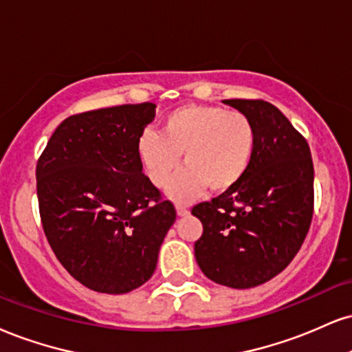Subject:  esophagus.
Listing matches in <instances>:
<instances>
[{"mask_svg":"<svg viewBox=\"0 0 352 352\" xmlns=\"http://www.w3.org/2000/svg\"><path fill=\"white\" fill-rule=\"evenodd\" d=\"M177 214H179V217H187L188 208L184 205H177Z\"/></svg>","mask_w":352,"mask_h":352,"instance_id":"1","label":"esophagus"}]
</instances>
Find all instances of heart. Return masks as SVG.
<instances>
[{
  "label": "heart",
  "mask_w": 352,
  "mask_h": 352,
  "mask_svg": "<svg viewBox=\"0 0 352 352\" xmlns=\"http://www.w3.org/2000/svg\"><path fill=\"white\" fill-rule=\"evenodd\" d=\"M256 128L251 118L213 104H185L160 122V134L146 129L138 139L139 164L151 184L170 187L177 200L197 197L203 187L213 193L230 192L241 184L256 152Z\"/></svg>",
  "instance_id": "heart-1"
}]
</instances>
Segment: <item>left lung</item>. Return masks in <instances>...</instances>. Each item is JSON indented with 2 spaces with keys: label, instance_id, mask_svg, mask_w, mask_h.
<instances>
[{
  "label": "left lung",
  "instance_id": "obj_1",
  "mask_svg": "<svg viewBox=\"0 0 352 352\" xmlns=\"http://www.w3.org/2000/svg\"><path fill=\"white\" fill-rule=\"evenodd\" d=\"M251 118L256 152L241 184L195 205L203 224L195 259L210 280L251 289L280 274L313 218V160L307 139L269 101L223 100Z\"/></svg>",
  "mask_w": 352,
  "mask_h": 352
}]
</instances>
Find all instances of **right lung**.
Wrapping results in <instances>:
<instances>
[{"mask_svg": "<svg viewBox=\"0 0 352 352\" xmlns=\"http://www.w3.org/2000/svg\"><path fill=\"white\" fill-rule=\"evenodd\" d=\"M154 116L149 101L72 114L37 160L45 238L67 272L100 294H128L149 280L177 218L135 152Z\"/></svg>", "mask_w": 352, "mask_h": 352, "instance_id": "1", "label": "right lung"}]
</instances>
